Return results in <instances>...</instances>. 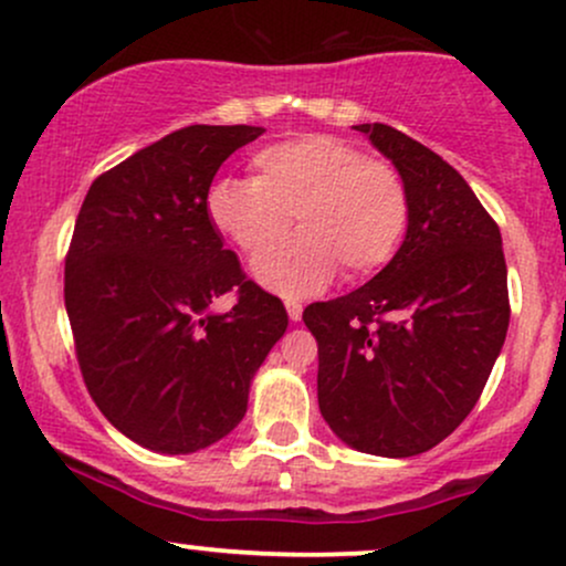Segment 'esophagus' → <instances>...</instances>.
Masks as SVG:
<instances>
[{
    "instance_id": "34e87169",
    "label": "esophagus",
    "mask_w": 566,
    "mask_h": 566,
    "mask_svg": "<svg viewBox=\"0 0 566 566\" xmlns=\"http://www.w3.org/2000/svg\"><path fill=\"white\" fill-rule=\"evenodd\" d=\"M284 305H287V314H290V319H292V322H301V316H303V305L297 303V301H287V303H284Z\"/></svg>"
}]
</instances>
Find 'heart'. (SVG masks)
Returning a JSON list of instances; mask_svg holds the SVG:
<instances>
[{"mask_svg":"<svg viewBox=\"0 0 566 566\" xmlns=\"http://www.w3.org/2000/svg\"><path fill=\"white\" fill-rule=\"evenodd\" d=\"M252 178H220L207 193L212 226L247 258L286 235L291 218L302 233L255 263L263 287L305 297L346 279L375 274L394 258L409 223L401 172L333 135L265 146L250 159Z\"/></svg>","mask_w":566,"mask_h":566,"instance_id":"heart-1","label":"heart"}]
</instances>
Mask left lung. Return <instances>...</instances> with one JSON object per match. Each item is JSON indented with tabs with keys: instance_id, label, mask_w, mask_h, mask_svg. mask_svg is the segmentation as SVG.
I'll list each match as a JSON object with an SVG mask.
<instances>
[{
	"instance_id": "8db88e82",
	"label": "left lung",
	"mask_w": 566,
	"mask_h": 566,
	"mask_svg": "<svg viewBox=\"0 0 566 566\" xmlns=\"http://www.w3.org/2000/svg\"><path fill=\"white\" fill-rule=\"evenodd\" d=\"M409 191L391 263L365 287L303 311L319 343L322 418L354 450L428 452L469 418L509 333L497 223L463 175L399 129L356 125Z\"/></svg>"
}]
</instances>
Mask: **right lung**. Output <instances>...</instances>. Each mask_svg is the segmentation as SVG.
I'll list each match as a JSON object with an SVG mask.
<instances>
[{"instance_id": "obj_1", "label": "right lung", "mask_w": 566, "mask_h": 566, "mask_svg": "<svg viewBox=\"0 0 566 566\" xmlns=\"http://www.w3.org/2000/svg\"><path fill=\"white\" fill-rule=\"evenodd\" d=\"M250 125H191L90 186L66 255V314L84 386L116 431L161 454L216 444L287 329L207 212L212 178ZM237 289L226 315L211 303Z\"/></svg>"}]
</instances>
